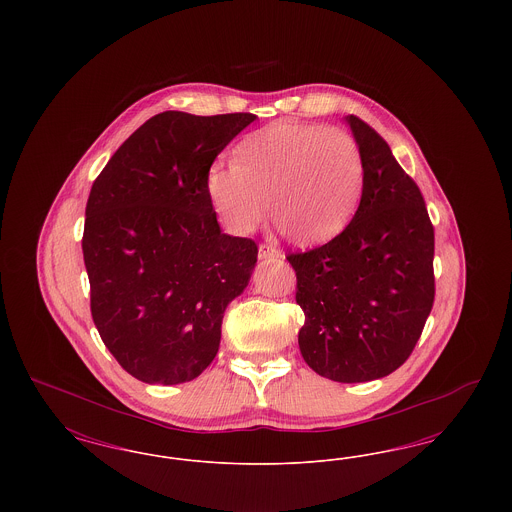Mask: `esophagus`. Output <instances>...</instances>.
Here are the masks:
<instances>
[{
	"label": "esophagus",
	"instance_id": "34e87169",
	"mask_svg": "<svg viewBox=\"0 0 512 512\" xmlns=\"http://www.w3.org/2000/svg\"><path fill=\"white\" fill-rule=\"evenodd\" d=\"M282 257V251L272 247V245L261 244L259 245V259L261 261H267V259H280Z\"/></svg>",
	"mask_w": 512,
	"mask_h": 512
}]
</instances>
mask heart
<instances>
[{
	"instance_id": "obj_1",
	"label": "heart",
	"mask_w": 512,
	"mask_h": 512,
	"mask_svg": "<svg viewBox=\"0 0 512 512\" xmlns=\"http://www.w3.org/2000/svg\"><path fill=\"white\" fill-rule=\"evenodd\" d=\"M234 165L215 163L205 188L222 224L249 234L268 211L301 247L336 240L363 201L366 165L355 136L311 122L274 121L234 147Z\"/></svg>"
}]
</instances>
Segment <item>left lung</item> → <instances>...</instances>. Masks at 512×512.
<instances>
[{
    "mask_svg": "<svg viewBox=\"0 0 512 512\" xmlns=\"http://www.w3.org/2000/svg\"><path fill=\"white\" fill-rule=\"evenodd\" d=\"M347 122L363 149L365 194L340 236L290 253L295 301L305 313L299 349L317 374L343 384L403 365L432 311L434 226L416 182L365 121Z\"/></svg>",
    "mask_w": 512,
    "mask_h": 512,
    "instance_id": "obj_1",
    "label": "left lung"
}]
</instances>
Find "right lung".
<instances>
[{
    "instance_id": "right-lung-1",
    "label": "right lung",
    "mask_w": 512,
    "mask_h": 512,
    "mask_svg": "<svg viewBox=\"0 0 512 512\" xmlns=\"http://www.w3.org/2000/svg\"><path fill=\"white\" fill-rule=\"evenodd\" d=\"M257 117L165 111L99 172L82 236L90 309L119 365L146 384H182L217 357L228 303L257 263L251 238L222 234L205 178Z\"/></svg>"
}]
</instances>
